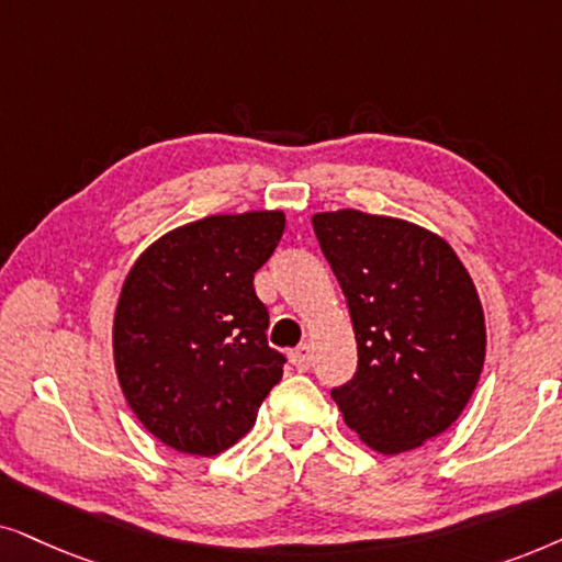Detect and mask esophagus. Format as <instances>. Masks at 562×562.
<instances>
[{"label": "esophagus", "instance_id": "1", "mask_svg": "<svg viewBox=\"0 0 562 562\" xmlns=\"http://www.w3.org/2000/svg\"><path fill=\"white\" fill-rule=\"evenodd\" d=\"M290 362L295 364V370H301V372L308 370L311 362H313V355H311L308 344H301V347L293 349V355H290Z\"/></svg>", "mask_w": 562, "mask_h": 562}]
</instances>
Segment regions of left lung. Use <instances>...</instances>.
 <instances>
[{
    "mask_svg": "<svg viewBox=\"0 0 562 562\" xmlns=\"http://www.w3.org/2000/svg\"><path fill=\"white\" fill-rule=\"evenodd\" d=\"M347 297L357 372L334 387L344 424L383 454L422 447L458 422L485 362V318L465 265L416 223L334 211L313 215Z\"/></svg>",
    "mask_w": 562,
    "mask_h": 562,
    "instance_id": "1",
    "label": "left lung"
}]
</instances>
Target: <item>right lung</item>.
Wrapping results in <instances>:
<instances>
[{"instance_id":"obj_1","label":"right lung","mask_w":562,"mask_h":562,"mask_svg":"<svg viewBox=\"0 0 562 562\" xmlns=\"http://www.w3.org/2000/svg\"><path fill=\"white\" fill-rule=\"evenodd\" d=\"M282 211L207 215L148 246L120 290L112 357L138 422L171 450L213 458L257 422L285 357L269 349L254 272Z\"/></svg>"}]
</instances>
